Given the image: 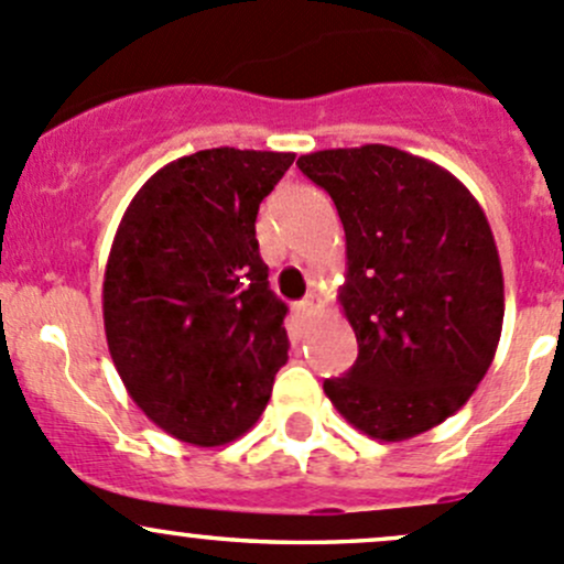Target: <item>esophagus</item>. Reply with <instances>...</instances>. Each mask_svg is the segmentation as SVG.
<instances>
[{
  "mask_svg": "<svg viewBox=\"0 0 564 564\" xmlns=\"http://www.w3.org/2000/svg\"><path fill=\"white\" fill-rule=\"evenodd\" d=\"M321 306H323V301H321V295H317V293H310L304 301H299V312L304 317L315 315V312L321 310Z\"/></svg>",
  "mask_w": 564,
  "mask_h": 564,
  "instance_id": "obj_1",
  "label": "esophagus"
}]
</instances>
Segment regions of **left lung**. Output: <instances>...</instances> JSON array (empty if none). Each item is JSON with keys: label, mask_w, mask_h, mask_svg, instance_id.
Instances as JSON below:
<instances>
[{"label": "left lung", "mask_w": 564, "mask_h": 564, "mask_svg": "<svg viewBox=\"0 0 564 564\" xmlns=\"http://www.w3.org/2000/svg\"><path fill=\"white\" fill-rule=\"evenodd\" d=\"M347 241L339 304L358 358L323 382L358 432L402 443L467 404L502 334L505 284L489 219L445 167L367 143L299 156Z\"/></svg>", "instance_id": "1"}]
</instances>
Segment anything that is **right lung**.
Masks as SVG:
<instances>
[{
	"label": "right lung",
	"instance_id": "add662e5",
	"mask_svg": "<svg viewBox=\"0 0 564 564\" xmlns=\"http://www.w3.org/2000/svg\"><path fill=\"white\" fill-rule=\"evenodd\" d=\"M295 154L203 149L154 173L110 243L102 321L132 402L197 448L241 437L288 364L254 219Z\"/></svg>",
	"mask_w": 564,
	"mask_h": 564
}]
</instances>
